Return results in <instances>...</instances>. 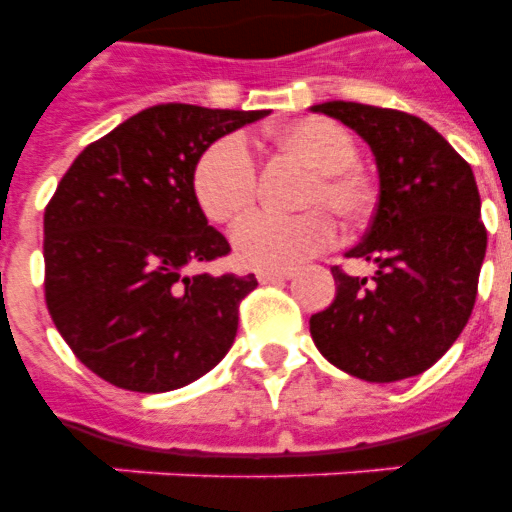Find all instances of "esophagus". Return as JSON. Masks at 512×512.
<instances>
[{
	"label": "esophagus",
	"mask_w": 512,
	"mask_h": 512,
	"mask_svg": "<svg viewBox=\"0 0 512 512\" xmlns=\"http://www.w3.org/2000/svg\"><path fill=\"white\" fill-rule=\"evenodd\" d=\"M292 273L289 271H257V281L260 284H276V281H289Z\"/></svg>",
	"instance_id": "esophagus-1"
}]
</instances>
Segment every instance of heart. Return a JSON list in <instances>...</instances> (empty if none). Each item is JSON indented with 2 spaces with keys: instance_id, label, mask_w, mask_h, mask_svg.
Instances as JSON below:
<instances>
[{
  "instance_id": "obj_1",
  "label": "heart",
  "mask_w": 512,
  "mask_h": 512,
  "mask_svg": "<svg viewBox=\"0 0 512 512\" xmlns=\"http://www.w3.org/2000/svg\"><path fill=\"white\" fill-rule=\"evenodd\" d=\"M281 156L308 170L297 191L300 215H268L255 207L260 175L257 162L241 135H225L199 156L193 167V193L201 212L212 223L231 225L236 260L260 271H287L321 255L335 244L337 228L361 223L374 207V185L356 164L358 146L353 135L332 119H300L273 135Z\"/></svg>"
}]
</instances>
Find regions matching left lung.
<instances>
[{
  "label": "left lung",
  "mask_w": 512,
  "mask_h": 512,
  "mask_svg": "<svg viewBox=\"0 0 512 512\" xmlns=\"http://www.w3.org/2000/svg\"><path fill=\"white\" fill-rule=\"evenodd\" d=\"M372 146L380 199L364 241L348 252L374 276L335 265L337 295L311 316L327 361L366 382H396L436 364L468 324L486 255L470 164L428 122L396 108L329 100L313 106Z\"/></svg>",
  "instance_id": "left-lung-1"
}]
</instances>
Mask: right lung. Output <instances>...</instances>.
<instances>
[{"instance_id":"add662e5","label":"right lung","mask_w":512,"mask_h":512,"mask_svg":"<svg viewBox=\"0 0 512 512\" xmlns=\"http://www.w3.org/2000/svg\"><path fill=\"white\" fill-rule=\"evenodd\" d=\"M268 111L162 103L90 143L44 207V300L60 337L116 388L164 393L233 345L255 273L188 276L231 244L209 228L193 167Z\"/></svg>"}]
</instances>
